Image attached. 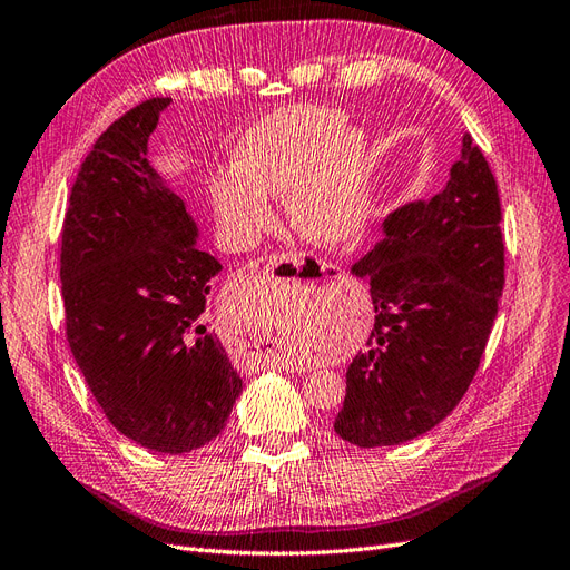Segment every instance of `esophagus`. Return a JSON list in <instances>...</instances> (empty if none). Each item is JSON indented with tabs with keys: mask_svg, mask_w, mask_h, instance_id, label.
Here are the masks:
<instances>
[{
	"mask_svg": "<svg viewBox=\"0 0 570 570\" xmlns=\"http://www.w3.org/2000/svg\"><path fill=\"white\" fill-rule=\"evenodd\" d=\"M265 274L269 276H279V279H305V282H338L341 279V269L330 265V263H322V259H315V257H305V255H269L265 257ZM276 365L282 367H291V372L294 370H303L298 365H288L284 361H274ZM272 363V365H274Z\"/></svg>",
	"mask_w": 570,
	"mask_h": 570,
	"instance_id": "obj_1",
	"label": "esophagus"
}]
</instances>
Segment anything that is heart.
I'll return each instance as SVG.
<instances>
[{"label": "heart", "mask_w": 570, "mask_h": 570, "mask_svg": "<svg viewBox=\"0 0 570 570\" xmlns=\"http://www.w3.org/2000/svg\"><path fill=\"white\" fill-rule=\"evenodd\" d=\"M330 107L301 105L272 114L240 136L234 176L213 186L219 224L250 243L274 222L269 195L286 193L291 229L322 248L363 238L370 219V136Z\"/></svg>", "instance_id": "heart-1"}]
</instances>
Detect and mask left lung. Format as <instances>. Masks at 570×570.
Here are the masks:
<instances>
[{"mask_svg":"<svg viewBox=\"0 0 570 570\" xmlns=\"http://www.w3.org/2000/svg\"><path fill=\"white\" fill-rule=\"evenodd\" d=\"M497 181L463 134L434 198L394 209L353 274L370 284V348L346 370L334 432L361 449L430 432L475 377L503 288Z\"/></svg>","mask_w":570,"mask_h":570,"instance_id":"obj_1","label":"left lung"}]
</instances>
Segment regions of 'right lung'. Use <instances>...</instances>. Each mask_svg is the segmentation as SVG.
I'll return each instance as SVG.
<instances>
[{"mask_svg": "<svg viewBox=\"0 0 570 570\" xmlns=\"http://www.w3.org/2000/svg\"><path fill=\"white\" fill-rule=\"evenodd\" d=\"M169 102L134 107L92 145L71 188L59 276L69 346L107 420L176 456L224 430L243 380L205 313L222 263L198 248V224L148 159Z\"/></svg>", "mask_w": 570, "mask_h": 570, "instance_id": "obj_1", "label": "right lung"}]
</instances>
